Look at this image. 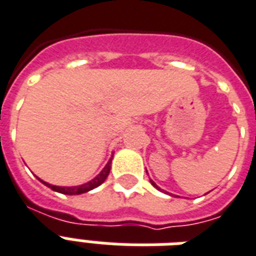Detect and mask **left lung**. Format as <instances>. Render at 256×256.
<instances>
[{"label": "left lung", "mask_w": 256, "mask_h": 256, "mask_svg": "<svg viewBox=\"0 0 256 256\" xmlns=\"http://www.w3.org/2000/svg\"><path fill=\"white\" fill-rule=\"evenodd\" d=\"M151 184H152V185H154V186H155V188H156V189H159V188H158V186H156V185H155V182H154V180H151ZM159 190H160V189H159Z\"/></svg>", "instance_id": "obj_1"}]
</instances>
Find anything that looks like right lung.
I'll return each instance as SVG.
<instances>
[{
    "label": "right lung",
    "mask_w": 256,
    "mask_h": 256,
    "mask_svg": "<svg viewBox=\"0 0 256 256\" xmlns=\"http://www.w3.org/2000/svg\"><path fill=\"white\" fill-rule=\"evenodd\" d=\"M110 163H112V159L108 162V164L104 167V170L100 172L98 176H96L94 180H92L88 184H84V185H80V186H72V188H60V186H54V185H50L47 182H44L42 180L44 185L48 186L50 189L55 190V192H59V193L62 194H68V196H72V194H82V193H86V192H89V190L94 189V188H97L102 184L104 180H106L108 176H109V172H110Z\"/></svg>",
    "instance_id": "right-lung-1"
}]
</instances>
